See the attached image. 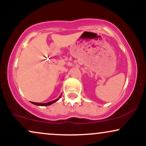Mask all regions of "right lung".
Listing matches in <instances>:
<instances>
[{"label":"right lung","mask_w":146,"mask_h":146,"mask_svg":"<svg viewBox=\"0 0 146 146\" xmlns=\"http://www.w3.org/2000/svg\"><path fill=\"white\" fill-rule=\"evenodd\" d=\"M61 95H60V96L59 97V98L56 99V100H53V101H51V102H47V103H44V104H41V103H36V102H31V103H32V104H35V105H36V106H49V105H51V104H52L55 103V102H57V101H58V100H59V99L60 98V97H61Z\"/></svg>","instance_id":"add662e5"}]
</instances>
